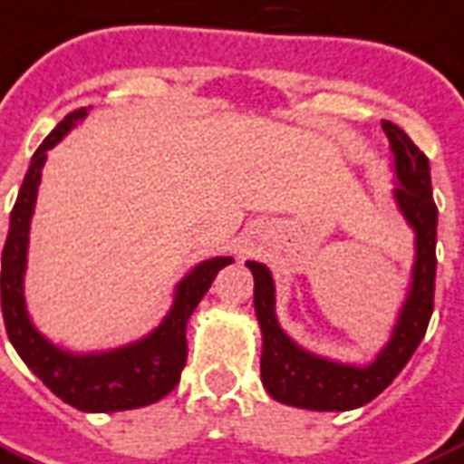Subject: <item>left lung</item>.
I'll list each match as a JSON object with an SVG mask.
<instances>
[{"label":"left lung","mask_w":464,"mask_h":464,"mask_svg":"<svg viewBox=\"0 0 464 464\" xmlns=\"http://www.w3.org/2000/svg\"><path fill=\"white\" fill-rule=\"evenodd\" d=\"M384 131L392 144L393 169L399 179L393 198L401 208L403 218L416 229V264L409 298L403 303L392 340L377 360L369 367H347L301 350L278 327L269 269L256 261H246L254 274V311L264 335L261 382L276 401L288 406L311 411H350L377 399L406 367L411 354L426 335L433 315L438 208L430 188V163L403 129L384 121Z\"/></svg>","instance_id":"1"}]
</instances>
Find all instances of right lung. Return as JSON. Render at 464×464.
<instances>
[{
  "label": "right lung",
  "instance_id": "obj_1",
  "mask_svg": "<svg viewBox=\"0 0 464 464\" xmlns=\"http://www.w3.org/2000/svg\"><path fill=\"white\" fill-rule=\"evenodd\" d=\"M85 117V110H75L38 146L26 179L21 183L19 198L14 203L9 235L2 252V315H5L6 335L14 350L26 362V367L36 374L51 392L80 411L90 413H112V411L139 409L163 399L176 389L180 372L188 360L186 325L198 303L208 294V288L222 266L232 264V256L198 264L179 284L173 308L161 325L151 335L134 344L120 347L104 354H68L38 335L31 325L24 308V269H26V245H29V222L36 205V190L41 183V169L46 161V151L61 141L78 120Z\"/></svg>",
  "mask_w": 464,
  "mask_h": 464
}]
</instances>
